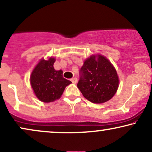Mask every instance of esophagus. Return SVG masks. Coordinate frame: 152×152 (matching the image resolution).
Returning a JSON list of instances; mask_svg holds the SVG:
<instances>
[{
    "mask_svg": "<svg viewBox=\"0 0 152 152\" xmlns=\"http://www.w3.org/2000/svg\"><path fill=\"white\" fill-rule=\"evenodd\" d=\"M71 80H72V82L73 83H76L78 81V79L76 78H73L71 79Z\"/></svg>",
    "mask_w": 152,
    "mask_h": 152,
    "instance_id": "34e87169",
    "label": "esophagus"
}]
</instances>
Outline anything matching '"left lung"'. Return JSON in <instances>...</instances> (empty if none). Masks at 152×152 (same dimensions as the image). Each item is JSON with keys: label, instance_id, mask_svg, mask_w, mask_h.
<instances>
[{"label": "left lung", "instance_id": "left-lung-1", "mask_svg": "<svg viewBox=\"0 0 152 152\" xmlns=\"http://www.w3.org/2000/svg\"><path fill=\"white\" fill-rule=\"evenodd\" d=\"M79 75L77 87L84 97L93 103L109 100L118 89L116 71L108 59L102 55H98L97 59L95 56L86 59Z\"/></svg>", "mask_w": 152, "mask_h": 152}]
</instances>
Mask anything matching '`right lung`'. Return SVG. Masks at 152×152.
<instances>
[{"label":"right lung","instance_id":"obj_1","mask_svg":"<svg viewBox=\"0 0 152 152\" xmlns=\"http://www.w3.org/2000/svg\"><path fill=\"white\" fill-rule=\"evenodd\" d=\"M55 59H41L36 65L31 76V84L36 97L43 102H51L59 99L70 80L63 77L62 71H56L53 64Z\"/></svg>","mask_w":152,"mask_h":152}]
</instances>
